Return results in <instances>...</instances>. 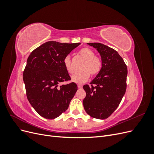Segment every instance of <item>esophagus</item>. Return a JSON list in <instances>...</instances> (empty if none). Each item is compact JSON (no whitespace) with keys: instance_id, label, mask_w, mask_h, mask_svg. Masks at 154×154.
I'll list each match as a JSON object with an SVG mask.
<instances>
[{"instance_id":"1","label":"esophagus","mask_w":154,"mask_h":154,"mask_svg":"<svg viewBox=\"0 0 154 154\" xmlns=\"http://www.w3.org/2000/svg\"><path fill=\"white\" fill-rule=\"evenodd\" d=\"M78 88H80V89H81V88H82V87H83V85H81V84H78Z\"/></svg>"}]
</instances>
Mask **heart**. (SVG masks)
I'll use <instances>...</instances> for the list:
<instances>
[{
    "label": "heart",
    "instance_id": "b5f03b06",
    "mask_svg": "<svg viewBox=\"0 0 154 154\" xmlns=\"http://www.w3.org/2000/svg\"><path fill=\"white\" fill-rule=\"evenodd\" d=\"M78 53L85 61L82 67L83 71L74 74L71 80L77 83H83L89 79L90 74L92 76H95L100 72L102 67V60L100 57L95 56L94 51L90 48H83L79 51ZM63 64L66 71L69 74H73L71 60L69 56H66L64 58Z\"/></svg>",
    "mask_w": 154,
    "mask_h": 154
}]
</instances>
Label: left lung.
<instances>
[{
    "mask_svg": "<svg viewBox=\"0 0 154 154\" xmlns=\"http://www.w3.org/2000/svg\"><path fill=\"white\" fill-rule=\"evenodd\" d=\"M100 54L102 67L90 84L83 85V100L86 112L91 117L105 119L118 108L127 88V67L118 53L101 43H88Z\"/></svg>",
    "mask_w": 154,
    "mask_h": 154,
    "instance_id": "8db88e82",
    "label": "left lung"
}]
</instances>
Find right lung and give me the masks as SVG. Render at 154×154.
Returning a JSON list of instances; mask_svg holds the SVG:
<instances>
[{
	"mask_svg": "<svg viewBox=\"0 0 154 154\" xmlns=\"http://www.w3.org/2000/svg\"><path fill=\"white\" fill-rule=\"evenodd\" d=\"M80 43L47 42L32 51L23 72L27 100L42 117L53 119L68 109L78 90L63 64V59Z\"/></svg>",
	"mask_w": 154,
	"mask_h": 154,
	"instance_id": "obj_1",
	"label": "right lung"
}]
</instances>
